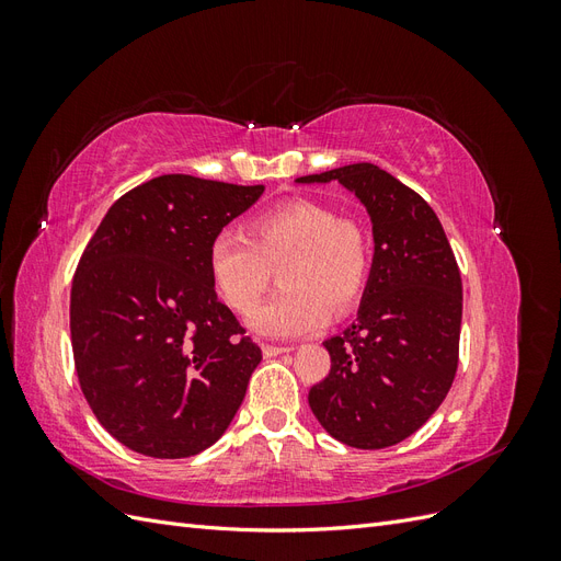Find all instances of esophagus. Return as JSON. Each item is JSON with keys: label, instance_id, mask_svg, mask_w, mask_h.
Masks as SVG:
<instances>
[{"label": "esophagus", "instance_id": "1", "mask_svg": "<svg viewBox=\"0 0 561 561\" xmlns=\"http://www.w3.org/2000/svg\"><path fill=\"white\" fill-rule=\"evenodd\" d=\"M293 346H278V344H264V355L266 358H274V355H280V353H290Z\"/></svg>", "mask_w": 561, "mask_h": 561}]
</instances>
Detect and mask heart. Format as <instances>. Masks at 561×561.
I'll return each instance as SVG.
<instances>
[{
  "instance_id": "heart-1",
  "label": "heart",
  "mask_w": 561,
  "mask_h": 561,
  "mask_svg": "<svg viewBox=\"0 0 561 561\" xmlns=\"http://www.w3.org/2000/svg\"><path fill=\"white\" fill-rule=\"evenodd\" d=\"M282 266L284 290L255 312L273 268ZM215 293L250 318V328L271 339L320 332L330 311L346 313L360 299L369 276V239L355 217L325 203L297 198L260 215L250 236L219 231L208 248Z\"/></svg>"
}]
</instances>
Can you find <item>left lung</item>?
Listing matches in <instances>:
<instances>
[{"mask_svg":"<svg viewBox=\"0 0 561 561\" xmlns=\"http://www.w3.org/2000/svg\"><path fill=\"white\" fill-rule=\"evenodd\" d=\"M342 182L371 217L375 260L358 318L322 342L330 375L309 390L320 426L355 449L402 443L447 398L458 367L463 287L433 208L375 163L297 182Z\"/></svg>","mask_w":561,"mask_h":561,"instance_id":"8db88e82","label":"left lung"}]
</instances>
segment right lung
Segmentation results:
<instances>
[{
    "mask_svg": "<svg viewBox=\"0 0 561 561\" xmlns=\"http://www.w3.org/2000/svg\"><path fill=\"white\" fill-rule=\"evenodd\" d=\"M262 192L161 175L118 198L83 250L70 297L77 377L128 449L194 456L239 412L262 348L217 299L208 248Z\"/></svg>",
    "mask_w": 561,
    "mask_h": 561,
    "instance_id": "obj_1",
    "label": "right lung"
}]
</instances>
